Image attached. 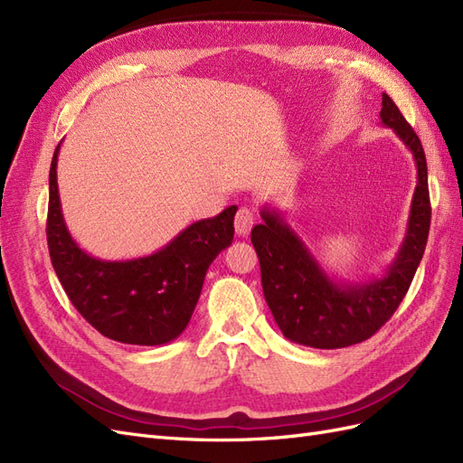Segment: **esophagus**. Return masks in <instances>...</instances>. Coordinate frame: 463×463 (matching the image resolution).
Wrapping results in <instances>:
<instances>
[{
  "instance_id": "esophagus-1",
  "label": "esophagus",
  "mask_w": 463,
  "mask_h": 463,
  "mask_svg": "<svg viewBox=\"0 0 463 463\" xmlns=\"http://www.w3.org/2000/svg\"><path fill=\"white\" fill-rule=\"evenodd\" d=\"M255 223V216L249 208H240L235 214V233L237 235H249L250 228Z\"/></svg>"
}]
</instances>
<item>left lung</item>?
Listing matches in <instances>:
<instances>
[{
  "instance_id": "left-lung-1",
  "label": "left lung",
  "mask_w": 463,
  "mask_h": 463,
  "mask_svg": "<svg viewBox=\"0 0 463 463\" xmlns=\"http://www.w3.org/2000/svg\"><path fill=\"white\" fill-rule=\"evenodd\" d=\"M381 123L398 135L417 167L405 237L396 259L381 276L365 282L335 279L272 204L262 206V222L250 232L264 299L278 328L296 344L335 349L365 342L394 315L423 259L430 228L425 152L388 94H383Z\"/></svg>"
}]
</instances>
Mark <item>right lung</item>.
<instances>
[{"mask_svg": "<svg viewBox=\"0 0 463 463\" xmlns=\"http://www.w3.org/2000/svg\"><path fill=\"white\" fill-rule=\"evenodd\" d=\"M50 165L48 249L53 270L75 309L109 340L133 345L170 344L189 325L208 266L233 241L230 206L179 232L156 253L104 260L69 233L58 189V154Z\"/></svg>", "mask_w": 463, "mask_h": 463, "instance_id": "add662e5", "label": "right lung"}]
</instances>
